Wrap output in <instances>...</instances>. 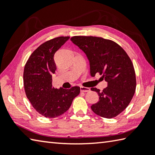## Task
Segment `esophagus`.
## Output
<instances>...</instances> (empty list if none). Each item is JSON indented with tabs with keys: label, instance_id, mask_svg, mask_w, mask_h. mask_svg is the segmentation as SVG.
Segmentation results:
<instances>
[{
	"label": "esophagus",
	"instance_id": "esophagus-1",
	"mask_svg": "<svg viewBox=\"0 0 155 155\" xmlns=\"http://www.w3.org/2000/svg\"><path fill=\"white\" fill-rule=\"evenodd\" d=\"M81 92H88L90 91V88L85 87H81Z\"/></svg>",
	"mask_w": 155,
	"mask_h": 155
}]
</instances>
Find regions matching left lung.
<instances>
[{"label":"left lung","instance_id":"left-lung-1","mask_svg":"<svg viewBox=\"0 0 155 155\" xmlns=\"http://www.w3.org/2000/svg\"><path fill=\"white\" fill-rule=\"evenodd\" d=\"M71 41L82 50L90 61V74L103 75L107 87L103 91L91 88L99 101L91 109L99 116L112 118L127 108L136 89L135 69L130 57L115 41L93 36H74Z\"/></svg>","mask_w":155,"mask_h":155}]
</instances>
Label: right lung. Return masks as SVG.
<instances>
[{"instance_id":"1","label":"right lung","mask_w":155,"mask_h":155,"mask_svg":"<svg viewBox=\"0 0 155 155\" xmlns=\"http://www.w3.org/2000/svg\"><path fill=\"white\" fill-rule=\"evenodd\" d=\"M69 38L58 37L41 44L31 54L25 66L23 80L27 98L39 114L48 118L64 114L80 93L78 86L65 90L55 89L52 85V74L57 69L54 53Z\"/></svg>"}]
</instances>
